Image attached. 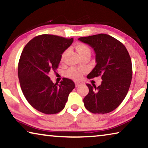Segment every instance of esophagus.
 I'll use <instances>...</instances> for the list:
<instances>
[{"instance_id":"esophagus-1","label":"esophagus","mask_w":148,"mask_h":148,"mask_svg":"<svg viewBox=\"0 0 148 148\" xmlns=\"http://www.w3.org/2000/svg\"><path fill=\"white\" fill-rule=\"evenodd\" d=\"M82 84L80 82H75V86H76V87H77L78 86H79L80 85Z\"/></svg>"}]
</instances>
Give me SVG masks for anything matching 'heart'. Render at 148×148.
Returning <instances> with one entry per match:
<instances>
[{
  "instance_id": "heart-1",
  "label": "heart",
  "mask_w": 148,
  "mask_h": 148,
  "mask_svg": "<svg viewBox=\"0 0 148 148\" xmlns=\"http://www.w3.org/2000/svg\"><path fill=\"white\" fill-rule=\"evenodd\" d=\"M75 48H76V51L78 52L79 56L82 57L86 56V55H91V49L89 47L87 46V45L82 44V43H77L75 45ZM67 53V50H65L63 51V53H62L61 56V61H62L64 59ZM84 70L79 69L76 68H71L69 69L68 71L66 72L65 75L66 77H70V78L74 79L75 80H79L82 78V74L85 73Z\"/></svg>"
}]
</instances>
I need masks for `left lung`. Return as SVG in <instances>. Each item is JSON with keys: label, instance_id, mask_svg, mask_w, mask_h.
Masks as SVG:
<instances>
[{"label": "left lung", "instance_id": "8db88e82", "mask_svg": "<svg viewBox=\"0 0 148 148\" xmlns=\"http://www.w3.org/2000/svg\"><path fill=\"white\" fill-rule=\"evenodd\" d=\"M78 40L93 49L96 66L87 75L88 79L101 76L98 87L89 84V93L84 99L86 108L94 114H106L121 103L131 86V59L121 42L106 34L81 37Z\"/></svg>", "mask_w": 148, "mask_h": 148}]
</instances>
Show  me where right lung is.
<instances>
[{
	"instance_id": "add662e5",
	"label": "right lung",
	"mask_w": 148,
	"mask_h": 148,
	"mask_svg": "<svg viewBox=\"0 0 148 148\" xmlns=\"http://www.w3.org/2000/svg\"><path fill=\"white\" fill-rule=\"evenodd\" d=\"M73 38L42 34L29 42L20 57L18 77L27 101L38 111L46 114L61 112L75 84L64 78L61 84H53L48 74L56 71L63 51L71 46Z\"/></svg>"
}]
</instances>
